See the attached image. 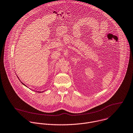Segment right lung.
Returning <instances> with one entry per match:
<instances>
[{"label": "right lung", "instance_id": "1", "mask_svg": "<svg viewBox=\"0 0 133 133\" xmlns=\"http://www.w3.org/2000/svg\"><path fill=\"white\" fill-rule=\"evenodd\" d=\"M19 80H20V79H19ZM21 83H22V84H23V85H25V86H26V85H25V84H24V83H22V82H21ZM37 92H42V91H41H41H40V92H39V91H37Z\"/></svg>", "mask_w": 133, "mask_h": 133}]
</instances>
